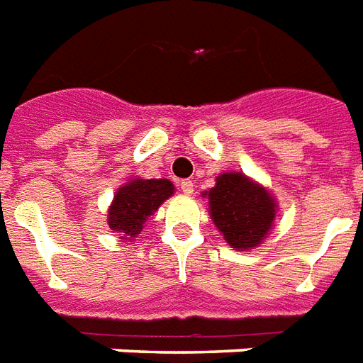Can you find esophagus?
Returning a JSON list of instances; mask_svg holds the SVG:
<instances>
[{"instance_id": "esophagus-1", "label": "esophagus", "mask_w": 363, "mask_h": 363, "mask_svg": "<svg viewBox=\"0 0 363 363\" xmlns=\"http://www.w3.org/2000/svg\"><path fill=\"white\" fill-rule=\"evenodd\" d=\"M179 186H181V190L184 194H186V196H192L194 194V182L192 181H181V184H179Z\"/></svg>"}]
</instances>
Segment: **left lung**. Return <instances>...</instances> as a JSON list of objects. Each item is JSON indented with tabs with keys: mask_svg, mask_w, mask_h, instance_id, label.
Masks as SVG:
<instances>
[{
	"mask_svg": "<svg viewBox=\"0 0 363 363\" xmlns=\"http://www.w3.org/2000/svg\"><path fill=\"white\" fill-rule=\"evenodd\" d=\"M209 213L228 245L238 250L258 247L273 226L277 201L262 184L228 171L209 192Z\"/></svg>",
	"mask_w": 363,
	"mask_h": 363,
	"instance_id": "obj_1",
	"label": "left lung"
}]
</instances>
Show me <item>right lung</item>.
<instances>
[{"label":"right lung","mask_w":363,"mask_h":363,"mask_svg":"<svg viewBox=\"0 0 363 363\" xmlns=\"http://www.w3.org/2000/svg\"><path fill=\"white\" fill-rule=\"evenodd\" d=\"M173 182L167 179H133L118 188L107 213V222L121 239H135L150 215L173 196Z\"/></svg>","instance_id":"obj_1"}]
</instances>
